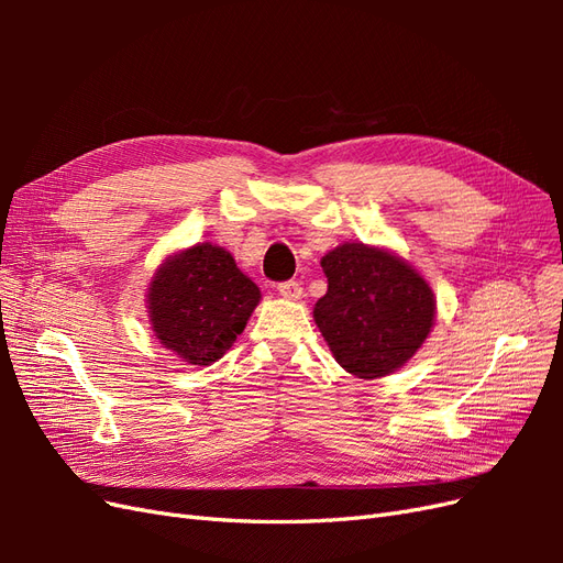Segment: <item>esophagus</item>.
<instances>
[{
	"instance_id": "obj_1",
	"label": "esophagus",
	"mask_w": 563,
	"mask_h": 563,
	"mask_svg": "<svg viewBox=\"0 0 563 563\" xmlns=\"http://www.w3.org/2000/svg\"><path fill=\"white\" fill-rule=\"evenodd\" d=\"M277 291L286 300H300L302 298V286L298 282H282L277 286Z\"/></svg>"
}]
</instances>
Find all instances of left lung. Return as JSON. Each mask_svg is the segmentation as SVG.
<instances>
[{
  "mask_svg": "<svg viewBox=\"0 0 563 563\" xmlns=\"http://www.w3.org/2000/svg\"><path fill=\"white\" fill-rule=\"evenodd\" d=\"M321 269L329 288L312 314L333 360L364 380L399 371L434 327L430 282L399 253L362 242L329 251Z\"/></svg>",
  "mask_w": 563,
  "mask_h": 563,
  "instance_id": "left-lung-1",
  "label": "left lung"
}]
</instances>
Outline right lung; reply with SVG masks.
Here are the masks:
<instances>
[{
  "instance_id": "obj_1",
  "label": "right lung",
  "mask_w": 563,
  "mask_h": 563,
  "mask_svg": "<svg viewBox=\"0 0 563 563\" xmlns=\"http://www.w3.org/2000/svg\"><path fill=\"white\" fill-rule=\"evenodd\" d=\"M145 302L159 343L187 364L209 366L246 329L261 288L236 267L230 251L197 242L162 261Z\"/></svg>"
}]
</instances>
